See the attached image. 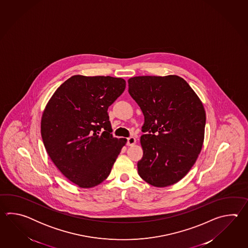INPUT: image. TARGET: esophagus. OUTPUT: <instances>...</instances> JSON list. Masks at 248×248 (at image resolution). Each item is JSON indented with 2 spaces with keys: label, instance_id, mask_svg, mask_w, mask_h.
Listing matches in <instances>:
<instances>
[{
  "label": "esophagus",
  "instance_id": "34e87169",
  "mask_svg": "<svg viewBox=\"0 0 248 248\" xmlns=\"http://www.w3.org/2000/svg\"><path fill=\"white\" fill-rule=\"evenodd\" d=\"M135 143H136V138H135V137H130L127 138L126 145H128V146H133Z\"/></svg>",
  "mask_w": 248,
  "mask_h": 248
}]
</instances>
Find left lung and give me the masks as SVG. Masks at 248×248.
<instances>
[{"instance_id": "8db88e82", "label": "left lung", "mask_w": 248, "mask_h": 248, "mask_svg": "<svg viewBox=\"0 0 248 248\" xmlns=\"http://www.w3.org/2000/svg\"><path fill=\"white\" fill-rule=\"evenodd\" d=\"M127 82L128 93L144 116L138 174L155 187L174 185L185 177L201 153L206 126L203 104L176 75L137 76Z\"/></svg>"}]
</instances>
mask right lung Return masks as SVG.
Instances as JSON below:
<instances>
[{
  "label": "right lung",
  "instance_id": "obj_1",
  "mask_svg": "<svg viewBox=\"0 0 248 248\" xmlns=\"http://www.w3.org/2000/svg\"><path fill=\"white\" fill-rule=\"evenodd\" d=\"M126 81L111 76L74 75L55 91L41 122L42 141L60 172L80 188L109 176L126 139L112 137L108 108Z\"/></svg>",
  "mask_w": 248,
  "mask_h": 248
}]
</instances>
